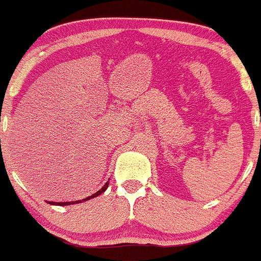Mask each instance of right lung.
<instances>
[{
	"mask_svg": "<svg viewBox=\"0 0 261 261\" xmlns=\"http://www.w3.org/2000/svg\"><path fill=\"white\" fill-rule=\"evenodd\" d=\"M108 184H109V181H107V182H106V186H104L103 188L100 189V191H97L96 193H94V194H92V196H90V197H87V198H85L84 201H87V199H90V198H94V197L99 196V194H101V193H103V192H106L107 188H108ZM48 203H51V204H58V206H65V204H70V202H48Z\"/></svg>",
	"mask_w": 261,
	"mask_h": 261,
	"instance_id": "1",
	"label": "right lung"
}]
</instances>
